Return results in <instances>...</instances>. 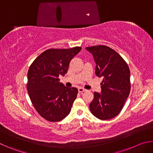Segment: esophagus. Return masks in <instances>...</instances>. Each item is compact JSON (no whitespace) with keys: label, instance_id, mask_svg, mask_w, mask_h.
I'll list each match as a JSON object with an SVG mask.
<instances>
[{"label":"esophagus","instance_id":"obj_1","mask_svg":"<svg viewBox=\"0 0 153 153\" xmlns=\"http://www.w3.org/2000/svg\"><path fill=\"white\" fill-rule=\"evenodd\" d=\"M78 91H79V92L82 93V92H84L85 91H86V90L84 89V88H82V87H79L78 88Z\"/></svg>","mask_w":153,"mask_h":153}]
</instances>
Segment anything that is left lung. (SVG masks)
Masks as SVG:
<instances>
[{"mask_svg": "<svg viewBox=\"0 0 153 153\" xmlns=\"http://www.w3.org/2000/svg\"><path fill=\"white\" fill-rule=\"evenodd\" d=\"M96 63L95 74L102 77L101 93L94 92L90 104L92 115L102 120H111L122 109L130 92V71L117 52L105 45L86 47Z\"/></svg>", "mask_w": 153, "mask_h": 153, "instance_id": "8db88e82", "label": "left lung"}]
</instances>
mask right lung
Masks as SVG:
<instances>
[{"mask_svg":"<svg viewBox=\"0 0 153 153\" xmlns=\"http://www.w3.org/2000/svg\"><path fill=\"white\" fill-rule=\"evenodd\" d=\"M79 46L51 48L44 51L31 65L27 89L36 111L47 121L56 122L66 117L77 97L76 88H67L59 82L72 59L81 51Z\"/></svg>","mask_w":153,"mask_h":153,"instance_id":"right-lung-1","label":"right lung"}]
</instances>
